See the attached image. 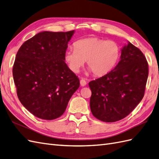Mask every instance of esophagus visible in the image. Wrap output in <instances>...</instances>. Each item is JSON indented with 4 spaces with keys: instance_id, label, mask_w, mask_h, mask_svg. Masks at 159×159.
<instances>
[{
    "instance_id": "1",
    "label": "esophagus",
    "mask_w": 159,
    "mask_h": 159,
    "mask_svg": "<svg viewBox=\"0 0 159 159\" xmlns=\"http://www.w3.org/2000/svg\"><path fill=\"white\" fill-rule=\"evenodd\" d=\"M80 85H81V86H82V87L86 86V84H87L86 80H85L84 79H80Z\"/></svg>"
}]
</instances>
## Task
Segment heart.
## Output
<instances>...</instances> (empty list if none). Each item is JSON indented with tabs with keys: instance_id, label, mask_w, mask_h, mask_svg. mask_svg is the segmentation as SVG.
I'll return each mask as SVG.
<instances>
[{
	"instance_id": "obj_1",
	"label": "heart",
	"mask_w": 159,
	"mask_h": 159,
	"mask_svg": "<svg viewBox=\"0 0 159 159\" xmlns=\"http://www.w3.org/2000/svg\"><path fill=\"white\" fill-rule=\"evenodd\" d=\"M74 48L64 54V60L70 70L78 72L86 60L89 70L99 77L107 75L115 68L121 54V48L117 42L97 38L76 41Z\"/></svg>"
}]
</instances>
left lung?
Returning a JSON list of instances; mask_svg holds the SVG:
<instances>
[{
	"mask_svg": "<svg viewBox=\"0 0 159 159\" xmlns=\"http://www.w3.org/2000/svg\"><path fill=\"white\" fill-rule=\"evenodd\" d=\"M148 75V62L143 53L128 42L122 48L120 60L114 69L89 83L93 115L105 122L124 119L143 98Z\"/></svg>",
	"mask_w": 159,
	"mask_h": 159,
	"instance_id": "8db88e82",
	"label": "left lung"
}]
</instances>
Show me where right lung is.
I'll use <instances>...</instances> for the list:
<instances>
[{
  "label": "right lung",
  "instance_id": "add662e5",
  "mask_svg": "<svg viewBox=\"0 0 159 159\" xmlns=\"http://www.w3.org/2000/svg\"><path fill=\"white\" fill-rule=\"evenodd\" d=\"M75 30L42 31L23 43L13 68L19 101L40 119L60 117L79 89L78 77L64 62L68 43Z\"/></svg>",
  "mask_w": 159,
  "mask_h": 159
}]
</instances>
